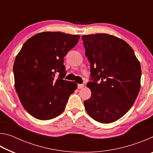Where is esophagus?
I'll return each instance as SVG.
<instances>
[{
  "label": "esophagus",
  "instance_id": "obj_1",
  "mask_svg": "<svg viewBox=\"0 0 153 153\" xmlns=\"http://www.w3.org/2000/svg\"><path fill=\"white\" fill-rule=\"evenodd\" d=\"M84 87V84H78V85H77V88H78V89H82Z\"/></svg>",
  "mask_w": 153,
  "mask_h": 153
}]
</instances>
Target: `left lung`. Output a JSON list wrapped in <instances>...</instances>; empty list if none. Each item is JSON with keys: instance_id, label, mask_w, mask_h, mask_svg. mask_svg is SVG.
Segmentation results:
<instances>
[{"instance_id": "8db88e82", "label": "left lung", "mask_w": 153, "mask_h": 153, "mask_svg": "<svg viewBox=\"0 0 153 153\" xmlns=\"http://www.w3.org/2000/svg\"><path fill=\"white\" fill-rule=\"evenodd\" d=\"M90 63L91 97L85 100L88 114L98 122L118 120L132 107L140 88L141 67L125 41L107 33L82 36Z\"/></svg>"}]
</instances>
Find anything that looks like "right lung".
Returning <instances> with one entry per match:
<instances>
[{
	"label": "right lung",
	"instance_id": "right-lung-1",
	"mask_svg": "<svg viewBox=\"0 0 153 153\" xmlns=\"http://www.w3.org/2000/svg\"><path fill=\"white\" fill-rule=\"evenodd\" d=\"M79 38L59 32L38 33L17 54L13 65L15 90L23 107L33 117H57L77 89L76 83L63 79L66 75L63 57Z\"/></svg>",
	"mask_w": 153,
	"mask_h": 153
}]
</instances>
